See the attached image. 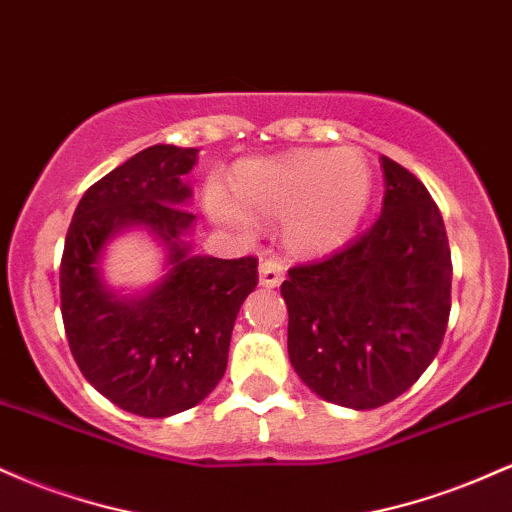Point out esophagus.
<instances>
[{
  "mask_svg": "<svg viewBox=\"0 0 512 512\" xmlns=\"http://www.w3.org/2000/svg\"><path fill=\"white\" fill-rule=\"evenodd\" d=\"M284 281V264L279 260H264L260 264V284L264 289H276Z\"/></svg>",
  "mask_w": 512,
  "mask_h": 512,
  "instance_id": "1",
  "label": "esophagus"
}]
</instances>
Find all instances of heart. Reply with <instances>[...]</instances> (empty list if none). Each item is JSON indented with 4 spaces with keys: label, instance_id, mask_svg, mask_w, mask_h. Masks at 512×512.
Returning a JSON list of instances; mask_svg holds the SVG:
<instances>
[{
    "label": "heart",
    "instance_id": "b5f03b06",
    "mask_svg": "<svg viewBox=\"0 0 512 512\" xmlns=\"http://www.w3.org/2000/svg\"><path fill=\"white\" fill-rule=\"evenodd\" d=\"M233 192L207 190L216 221L250 231L252 215L284 219V233L298 250H330L356 233L373 197V170L356 149L293 151L250 158L233 170Z\"/></svg>",
    "mask_w": 512,
    "mask_h": 512
}]
</instances>
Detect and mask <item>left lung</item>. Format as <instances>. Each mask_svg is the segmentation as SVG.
Listing matches in <instances>:
<instances>
[{
	"mask_svg": "<svg viewBox=\"0 0 512 512\" xmlns=\"http://www.w3.org/2000/svg\"><path fill=\"white\" fill-rule=\"evenodd\" d=\"M378 221L281 284L291 366L317 397L375 409L431 366L450 317L452 262L443 216L424 182L392 158Z\"/></svg>",
	"mask_w": 512,
	"mask_h": 512,
	"instance_id": "left-lung-1",
	"label": "left lung"
}]
</instances>
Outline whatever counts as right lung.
Listing matches in <instances>:
<instances>
[{
    "mask_svg": "<svg viewBox=\"0 0 512 512\" xmlns=\"http://www.w3.org/2000/svg\"><path fill=\"white\" fill-rule=\"evenodd\" d=\"M197 149L156 144L86 190L69 223L60 267L62 320L84 378L129 414L163 419L202 402L226 373L240 305L257 286V260L192 255L195 214L185 175ZM142 225L167 245L169 272L139 297L102 281L104 243Z\"/></svg>",
    "mask_w": 512,
    "mask_h": 512,
    "instance_id": "right-lung-1",
    "label": "right lung"
}]
</instances>
